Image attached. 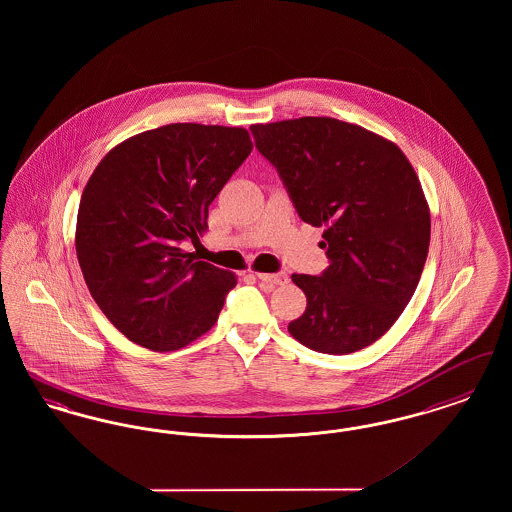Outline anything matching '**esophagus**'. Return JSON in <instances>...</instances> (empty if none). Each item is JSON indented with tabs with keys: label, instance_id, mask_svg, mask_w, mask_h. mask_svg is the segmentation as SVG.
<instances>
[{
	"label": "esophagus",
	"instance_id": "34e87169",
	"mask_svg": "<svg viewBox=\"0 0 512 512\" xmlns=\"http://www.w3.org/2000/svg\"><path fill=\"white\" fill-rule=\"evenodd\" d=\"M255 274H257V278L261 282H267L270 286H282V284L288 282V276L284 272H274V274H270V272H255Z\"/></svg>",
	"mask_w": 512,
	"mask_h": 512
}]
</instances>
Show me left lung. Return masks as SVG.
<instances>
[{"label": "left lung", "mask_w": 512, "mask_h": 512, "mask_svg": "<svg viewBox=\"0 0 512 512\" xmlns=\"http://www.w3.org/2000/svg\"><path fill=\"white\" fill-rule=\"evenodd\" d=\"M301 220L322 226L330 267L292 274L307 309L288 332L309 349L347 355L380 340L418 286L430 207L405 153L359 124L301 117L251 124Z\"/></svg>", "instance_id": "1"}]
</instances>
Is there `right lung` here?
<instances>
[{
  "label": "right lung",
  "mask_w": 512,
  "mask_h": 512,
  "mask_svg": "<svg viewBox=\"0 0 512 512\" xmlns=\"http://www.w3.org/2000/svg\"><path fill=\"white\" fill-rule=\"evenodd\" d=\"M253 149L242 126L174 122L113 147L76 217V257L103 315L151 351L209 332L238 278L197 261L209 205Z\"/></svg>",
  "instance_id": "obj_1"
}]
</instances>
